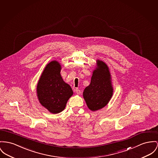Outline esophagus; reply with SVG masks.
<instances>
[{"label": "esophagus", "mask_w": 158, "mask_h": 158, "mask_svg": "<svg viewBox=\"0 0 158 158\" xmlns=\"http://www.w3.org/2000/svg\"><path fill=\"white\" fill-rule=\"evenodd\" d=\"M75 92L76 94H78V95H80V94H81V90H79L78 89H75Z\"/></svg>", "instance_id": "34e87169"}]
</instances>
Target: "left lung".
<instances>
[{
    "mask_svg": "<svg viewBox=\"0 0 158 158\" xmlns=\"http://www.w3.org/2000/svg\"><path fill=\"white\" fill-rule=\"evenodd\" d=\"M97 68L94 71L90 84L83 92V98L88 108L95 111L107 105L113 93L111 75L108 66L97 60Z\"/></svg>",
    "mask_w": 158,
    "mask_h": 158,
    "instance_id": "left-lung-1",
    "label": "left lung"
}]
</instances>
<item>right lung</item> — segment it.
Wrapping results in <instances>:
<instances>
[{"label":"right lung","instance_id":"add662e5","mask_svg":"<svg viewBox=\"0 0 158 158\" xmlns=\"http://www.w3.org/2000/svg\"><path fill=\"white\" fill-rule=\"evenodd\" d=\"M60 70L61 65L57 61L47 64L36 87L40 102L53 114L62 111L68 99L73 95L71 86L63 81Z\"/></svg>","mask_w":158,"mask_h":158}]
</instances>
